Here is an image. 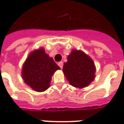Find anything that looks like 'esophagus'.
I'll return each mask as SVG.
<instances>
[{"mask_svg":"<svg viewBox=\"0 0 124 124\" xmlns=\"http://www.w3.org/2000/svg\"><path fill=\"white\" fill-rule=\"evenodd\" d=\"M63 65H64V63H63V62H60L59 63H58V66H59V67H60L61 69L63 68Z\"/></svg>","mask_w":124,"mask_h":124,"instance_id":"1","label":"esophagus"}]
</instances>
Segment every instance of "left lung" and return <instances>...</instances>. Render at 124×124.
Returning a JSON list of instances; mask_svg holds the SVG:
<instances>
[{
  "label": "left lung",
  "mask_w": 124,
  "mask_h": 124,
  "mask_svg": "<svg viewBox=\"0 0 124 124\" xmlns=\"http://www.w3.org/2000/svg\"><path fill=\"white\" fill-rule=\"evenodd\" d=\"M63 72L70 85L76 88L87 86L95 78L96 68L88 56L73 50L63 66Z\"/></svg>",
  "instance_id": "left-lung-1"
}]
</instances>
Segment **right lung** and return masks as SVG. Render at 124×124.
<instances>
[{
	"mask_svg": "<svg viewBox=\"0 0 124 124\" xmlns=\"http://www.w3.org/2000/svg\"><path fill=\"white\" fill-rule=\"evenodd\" d=\"M58 70L59 66L41 48L28 56L23 68V79L35 91H45L49 87L51 76Z\"/></svg>",
	"mask_w": 124,
	"mask_h": 124,
	"instance_id": "1",
	"label": "right lung"
}]
</instances>
